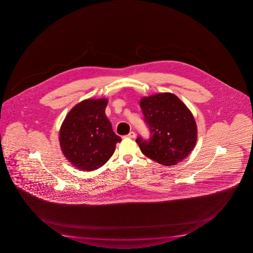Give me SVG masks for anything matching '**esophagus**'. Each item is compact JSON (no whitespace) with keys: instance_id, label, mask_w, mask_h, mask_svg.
I'll use <instances>...</instances> for the list:
<instances>
[{"instance_id":"34e87169","label":"esophagus","mask_w":253,"mask_h":253,"mask_svg":"<svg viewBox=\"0 0 253 253\" xmlns=\"http://www.w3.org/2000/svg\"><path fill=\"white\" fill-rule=\"evenodd\" d=\"M135 136H136V134L134 132H130L127 135H126V137L127 138H134Z\"/></svg>"}]
</instances>
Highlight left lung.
Listing matches in <instances>:
<instances>
[{"instance_id":"1","label":"left lung","mask_w":253,"mask_h":253,"mask_svg":"<svg viewBox=\"0 0 253 253\" xmlns=\"http://www.w3.org/2000/svg\"><path fill=\"white\" fill-rule=\"evenodd\" d=\"M140 106L150 136L135 140L141 152L163 166H172L192 151L197 139L192 113L175 94H153L141 99Z\"/></svg>"}]
</instances>
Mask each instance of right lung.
Segmentation results:
<instances>
[{"label":"right lung","mask_w":253,"mask_h":253,"mask_svg":"<svg viewBox=\"0 0 253 253\" xmlns=\"http://www.w3.org/2000/svg\"><path fill=\"white\" fill-rule=\"evenodd\" d=\"M107 99H87L69 112L59 133L61 150L73 166L94 171L112 157L121 138L105 115Z\"/></svg>","instance_id":"right-lung-1"}]
</instances>
